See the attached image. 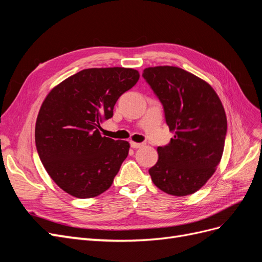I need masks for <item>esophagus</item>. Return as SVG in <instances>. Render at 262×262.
<instances>
[{
	"mask_svg": "<svg viewBox=\"0 0 262 262\" xmlns=\"http://www.w3.org/2000/svg\"><path fill=\"white\" fill-rule=\"evenodd\" d=\"M130 145H131L132 148H139V147H141V146H143V143H137V142L131 141V142H130Z\"/></svg>",
	"mask_w": 262,
	"mask_h": 262,
	"instance_id": "obj_1",
	"label": "esophagus"
}]
</instances>
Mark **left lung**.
Segmentation results:
<instances>
[{
	"instance_id": "8db88e82",
	"label": "left lung",
	"mask_w": 262,
	"mask_h": 262,
	"mask_svg": "<svg viewBox=\"0 0 262 262\" xmlns=\"http://www.w3.org/2000/svg\"><path fill=\"white\" fill-rule=\"evenodd\" d=\"M142 76L162 102L165 120L175 137L158 146V161L148 172L162 191L192 194L215 171L223 154L227 120L212 87L177 67H154Z\"/></svg>"
}]
</instances>
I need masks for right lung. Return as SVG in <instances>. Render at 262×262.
Wrapping results in <instances>:
<instances>
[{"label":"right lung","mask_w":262,"mask_h":262,"mask_svg":"<svg viewBox=\"0 0 262 262\" xmlns=\"http://www.w3.org/2000/svg\"><path fill=\"white\" fill-rule=\"evenodd\" d=\"M137 70L86 69L48 94L37 117L35 141L40 161L62 190L80 199L113 185L129 154V142L100 136L123 93L139 81Z\"/></svg>","instance_id":"right-lung-1"}]
</instances>
